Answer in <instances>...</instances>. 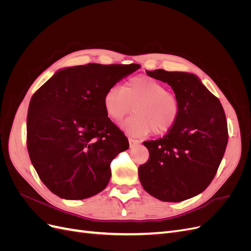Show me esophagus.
<instances>
[{
    "label": "esophagus",
    "mask_w": 251,
    "mask_h": 251,
    "mask_svg": "<svg viewBox=\"0 0 251 251\" xmlns=\"http://www.w3.org/2000/svg\"><path fill=\"white\" fill-rule=\"evenodd\" d=\"M128 143H130V147H134V146H136V144H139L140 141L139 140H136V139H133L131 137H128Z\"/></svg>",
    "instance_id": "esophagus-1"
}]
</instances>
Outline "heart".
Masks as SVG:
<instances>
[{
	"mask_svg": "<svg viewBox=\"0 0 251 251\" xmlns=\"http://www.w3.org/2000/svg\"><path fill=\"white\" fill-rule=\"evenodd\" d=\"M103 105L107 115L116 121L130 113L133 105L135 114L121 124V127L133 136L170 131L181 111L176 94L166 90L163 82L147 75L130 78L123 88H109L103 96Z\"/></svg>",
	"mask_w": 251,
	"mask_h": 251,
	"instance_id": "heart-1",
	"label": "heart"
}]
</instances>
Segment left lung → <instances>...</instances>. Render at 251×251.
I'll return each mask as SVG.
<instances>
[{"mask_svg":"<svg viewBox=\"0 0 251 251\" xmlns=\"http://www.w3.org/2000/svg\"><path fill=\"white\" fill-rule=\"evenodd\" d=\"M147 74L169 83L181 111L168 134L143 142L150 158L138 169L141 185L165 202L193 198L210 184L222 161L228 141L225 112L194 74L163 69Z\"/></svg>","mask_w":251,"mask_h":251,"instance_id":"8db88e82","label":"left lung"}]
</instances>
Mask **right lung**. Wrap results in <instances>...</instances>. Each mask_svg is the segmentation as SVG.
I'll return each mask as SVG.
<instances>
[{
    "label": "right lung",
    "mask_w": 251,
    "mask_h": 251,
    "mask_svg": "<svg viewBox=\"0 0 251 251\" xmlns=\"http://www.w3.org/2000/svg\"><path fill=\"white\" fill-rule=\"evenodd\" d=\"M140 65L88 64L59 70L31 97L27 149L43 183L67 200L105 188L110 164L128 149L126 135L104 111L103 96Z\"/></svg>",
    "instance_id": "1"
}]
</instances>
